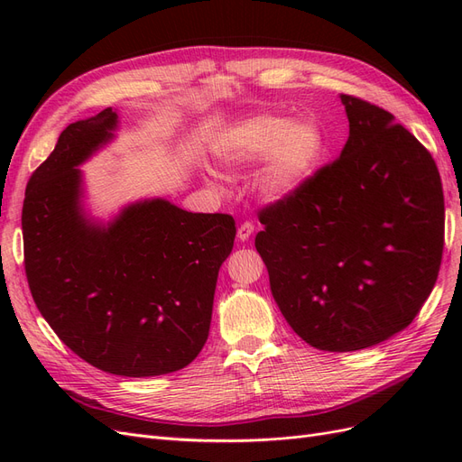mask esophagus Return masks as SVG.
Instances as JSON below:
<instances>
[{
  "label": "esophagus",
  "mask_w": 462,
  "mask_h": 462,
  "mask_svg": "<svg viewBox=\"0 0 462 462\" xmlns=\"http://www.w3.org/2000/svg\"><path fill=\"white\" fill-rule=\"evenodd\" d=\"M253 233H254V223L253 221H245V223H241L239 231H236V236H239L241 241H248L250 236H253Z\"/></svg>",
  "instance_id": "34e87169"
}]
</instances>
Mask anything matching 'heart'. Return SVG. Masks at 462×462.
Instances as JSON below:
<instances>
[{
	"mask_svg": "<svg viewBox=\"0 0 462 462\" xmlns=\"http://www.w3.org/2000/svg\"><path fill=\"white\" fill-rule=\"evenodd\" d=\"M324 152L326 138L314 121H289L270 114L236 123L216 148L219 162L227 167H246L265 158L258 185L273 199L300 189L316 171ZM212 183H219L216 173Z\"/></svg>",
	"mask_w": 462,
	"mask_h": 462,
	"instance_id": "1",
	"label": "heart"
}]
</instances>
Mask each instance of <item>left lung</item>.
<instances>
[{
	"instance_id": "left-lung-1",
	"label": "left lung",
	"mask_w": 462,
	"mask_h": 462,
	"mask_svg": "<svg viewBox=\"0 0 462 462\" xmlns=\"http://www.w3.org/2000/svg\"><path fill=\"white\" fill-rule=\"evenodd\" d=\"M341 156L263 206L256 250L287 324L319 351L407 328L436 285L445 204L431 153L389 111L343 94Z\"/></svg>"
}]
</instances>
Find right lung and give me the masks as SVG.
Masks as SVG:
<instances>
[{
  "instance_id": "right-lung-1",
  "label": "right lung",
  "mask_w": 462,
  "mask_h": 462,
  "mask_svg": "<svg viewBox=\"0 0 462 462\" xmlns=\"http://www.w3.org/2000/svg\"><path fill=\"white\" fill-rule=\"evenodd\" d=\"M116 127L111 107L71 123L31 175L24 272L40 314L77 356L107 374L162 375L202 351L235 219L156 199L125 208L107 227L90 223L77 165Z\"/></svg>"
}]
</instances>
